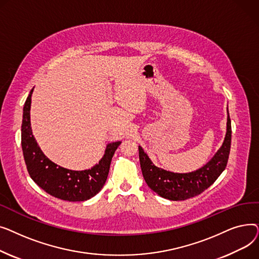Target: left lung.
Masks as SVG:
<instances>
[{
    "label": "left lung",
    "mask_w": 259,
    "mask_h": 259,
    "mask_svg": "<svg viewBox=\"0 0 259 259\" xmlns=\"http://www.w3.org/2000/svg\"><path fill=\"white\" fill-rule=\"evenodd\" d=\"M231 119L228 111L227 133L222 147L201 168L188 173H174L156 167L139 146L143 176L148 187L159 196L170 200H185L208 189L227 167L231 149Z\"/></svg>",
    "instance_id": "left-lung-1"
}]
</instances>
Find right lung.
Wrapping results in <instances>:
<instances>
[{"label":"right lung","mask_w":259,"mask_h":259,"mask_svg":"<svg viewBox=\"0 0 259 259\" xmlns=\"http://www.w3.org/2000/svg\"><path fill=\"white\" fill-rule=\"evenodd\" d=\"M31 89L23 108L22 149L27 170L32 181L48 194L67 201H83L97 195L104 187L111 159L121 142L109 143L104 156L90 169L75 171L51 161L38 147L31 130Z\"/></svg>","instance_id":"add662e5"}]
</instances>
